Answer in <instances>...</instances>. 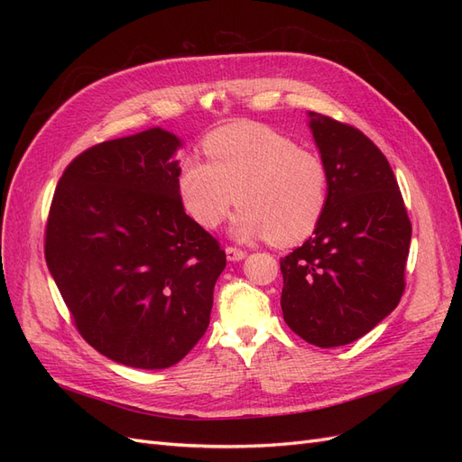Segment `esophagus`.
<instances>
[{
	"label": "esophagus",
	"mask_w": 462,
	"mask_h": 462,
	"mask_svg": "<svg viewBox=\"0 0 462 462\" xmlns=\"http://www.w3.org/2000/svg\"><path fill=\"white\" fill-rule=\"evenodd\" d=\"M226 254H227V260H231V262H239V260L246 258V250H243V248H236V246H227V248H226Z\"/></svg>",
	"instance_id": "esophagus-1"
}]
</instances>
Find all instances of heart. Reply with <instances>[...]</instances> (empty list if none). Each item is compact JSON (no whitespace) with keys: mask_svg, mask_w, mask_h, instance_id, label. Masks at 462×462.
I'll return each mask as SVG.
<instances>
[{"mask_svg":"<svg viewBox=\"0 0 462 462\" xmlns=\"http://www.w3.org/2000/svg\"><path fill=\"white\" fill-rule=\"evenodd\" d=\"M208 163L185 158L177 192L187 214L204 229L233 219L236 239H263L279 246L304 241L319 226L329 202V171L314 150L260 123H233L202 143Z\"/></svg>","mask_w":462,"mask_h":462,"instance_id":"b5f03b06","label":"heart"}]
</instances>
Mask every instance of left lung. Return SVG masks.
Instances as JSON below:
<instances>
[{
	"label": "left lung",
	"mask_w": 462,
	"mask_h": 462,
	"mask_svg": "<svg viewBox=\"0 0 462 462\" xmlns=\"http://www.w3.org/2000/svg\"><path fill=\"white\" fill-rule=\"evenodd\" d=\"M309 117L329 171V202L310 239L282 258V310L299 337L331 348L397 309L412 226L382 150L351 125Z\"/></svg>",
	"instance_id": "8db88e82"
}]
</instances>
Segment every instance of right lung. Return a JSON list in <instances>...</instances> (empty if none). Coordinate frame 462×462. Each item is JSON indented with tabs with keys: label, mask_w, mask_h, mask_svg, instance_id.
<instances>
[{
	"label": "right lung",
	"mask_w": 462,
	"mask_h": 462,
	"mask_svg": "<svg viewBox=\"0 0 462 462\" xmlns=\"http://www.w3.org/2000/svg\"><path fill=\"white\" fill-rule=\"evenodd\" d=\"M179 146L153 127L85 150L48 216V270L79 333L131 368H170L189 355L226 268L219 243L180 204Z\"/></svg>",
	"instance_id": "add662e5"
}]
</instances>
